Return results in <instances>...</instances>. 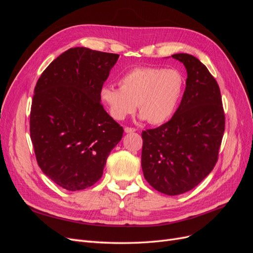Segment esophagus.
<instances>
[{
    "label": "esophagus",
    "instance_id": "obj_1",
    "mask_svg": "<svg viewBox=\"0 0 253 253\" xmlns=\"http://www.w3.org/2000/svg\"><path fill=\"white\" fill-rule=\"evenodd\" d=\"M125 132H126V133H134V132H136V128H135V127L126 126V127H125Z\"/></svg>",
    "mask_w": 253,
    "mask_h": 253
}]
</instances>
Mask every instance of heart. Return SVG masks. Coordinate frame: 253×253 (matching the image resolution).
<instances>
[{"instance_id": "heart-1", "label": "heart", "mask_w": 253, "mask_h": 253, "mask_svg": "<svg viewBox=\"0 0 253 253\" xmlns=\"http://www.w3.org/2000/svg\"><path fill=\"white\" fill-rule=\"evenodd\" d=\"M185 85V76L177 68L137 67L121 76L120 88L104 85L100 99L114 119L124 120L138 104L141 119L160 125L173 116Z\"/></svg>"}]
</instances>
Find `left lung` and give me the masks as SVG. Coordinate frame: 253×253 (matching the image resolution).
Here are the masks:
<instances>
[{"label": "left lung", "instance_id": "8db88e82", "mask_svg": "<svg viewBox=\"0 0 253 253\" xmlns=\"http://www.w3.org/2000/svg\"><path fill=\"white\" fill-rule=\"evenodd\" d=\"M187 70L181 102L173 117L141 133V167L155 190L178 195L195 188L213 170L225 132V113L216 80L200 60L175 53Z\"/></svg>", "mask_w": 253, "mask_h": 253}]
</instances>
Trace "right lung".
I'll return each instance as SVG.
<instances>
[{
  "instance_id": "1",
  "label": "right lung",
  "mask_w": 253,
  "mask_h": 253,
  "mask_svg": "<svg viewBox=\"0 0 253 253\" xmlns=\"http://www.w3.org/2000/svg\"><path fill=\"white\" fill-rule=\"evenodd\" d=\"M117 53L74 47L52 61L38 80L30 110L37 163L58 186L79 191L101 178L124 128L105 112L100 89Z\"/></svg>"
}]
</instances>
